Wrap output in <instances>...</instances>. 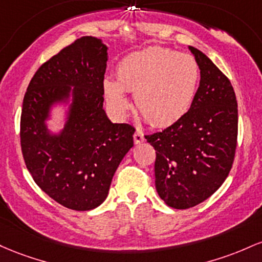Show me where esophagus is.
Returning a JSON list of instances; mask_svg holds the SVG:
<instances>
[{"label": "esophagus", "mask_w": 262, "mask_h": 262, "mask_svg": "<svg viewBox=\"0 0 262 262\" xmlns=\"http://www.w3.org/2000/svg\"><path fill=\"white\" fill-rule=\"evenodd\" d=\"M134 141L136 145H139V143H142L143 141H145V137H143V134L141 131H136L134 135Z\"/></svg>", "instance_id": "esophagus-1"}]
</instances>
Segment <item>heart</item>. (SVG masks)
Instances as JSON below:
<instances>
[{
    "label": "heart",
    "mask_w": 262,
    "mask_h": 262,
    "mask_svg": "<svg viewBox=\"0 0 262 262\" xmlns=\"http://www.w3.org/2000/svg\"><path fill=\"white\" fill-rule=\"evenodd\" d=\"M117 81L105 78L104 93L120 115L130 108L125 92L135 94L140 114L154 126L174 123L188 113L198 92L201 70L189 54L149 47L117 64Z\"/></svg>",
    "instance_id": "heart-1"
}]
</instances>
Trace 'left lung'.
<instances>
[{"label": "left lung", "instance_id": "obj_1", "mask_svg": "<svg viewBox=\"0 0 262 262\" xmlns=\"http://www.w3.org/2000/svg\"><path fill=\"white\" fill-rule=\"evenodd\" d=\"M188 48L201 70L194 101L169 127L145 136L156 149V189L174 209L195 207L218 190L233 166L237 139L230 80L204 53Z\"/></svg>", "mask_w": 262, "mask_h": 262}]
</instances>
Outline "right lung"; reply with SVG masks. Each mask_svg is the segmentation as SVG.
<instances>
[{
	"label": "right lung",
	"mask_w": 262,
	"mask_h": 262,
	"mask_svg": "<svg viewBox=\"0 0 262 262\" xmlns=\"http://www.w3.org/2000/svg\"><path fill=\"white\" fill-rule=\"evenodd\" d=\"M107 47L86 36L40 66L29 83L20 115V147L37 186L63 207L85 211L106 199L135 128L114 123L102 108ZM66 107L64 126L52 133L53 107Z\"/></svg>",
	"instance_id": "right-lung-1"
}]
</instances>
